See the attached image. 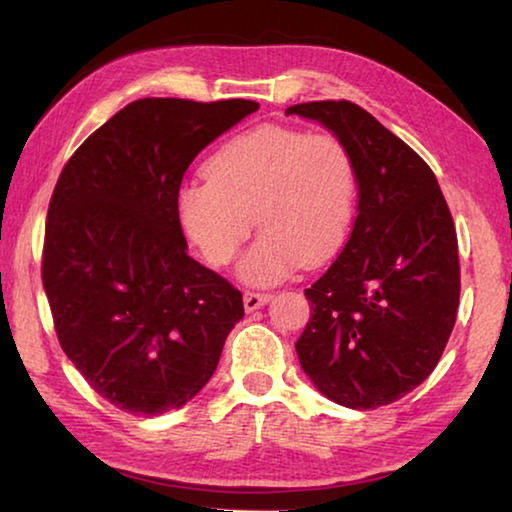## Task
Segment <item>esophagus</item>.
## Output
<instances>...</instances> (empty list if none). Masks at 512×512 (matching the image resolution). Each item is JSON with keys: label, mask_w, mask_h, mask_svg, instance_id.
Segmentation results:
<instances>
[{"label": "esophagus", "mask_w": 512, "mask_h": 512, "mask_svg": "<svg viewBox=\"0 0 512 512\" xmlns=\"http://www.w3.org/2000/svg\"><path fill=\"white\" fill-rule=\"evenodd\" d=\"M268 300H271V293H259V291H246L244 293L246 311H255L259 307H264Z\"/></svg>", "instance_id": "obj_1"}]
</instances>
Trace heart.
<instances>
[{"instance_id": "b5f03b06", "label": "heart", "mask_w": 512, "mask_h": 512, "mask_svg": "<svg viewBox=\"0 0 512 512\" xmlns=\"http://www.w3.org/2000/svg\"><path fill=\"white\" fill-rule=\"evenodd\" d=\"M205 173L178 187L180 225L207 262L228 266L257 223L262 237L239 266L250 284L282 282L300 262L323 264L350 235L359 173L332 133L255 126L225 142Z\"/></svg>"}]
</instances>
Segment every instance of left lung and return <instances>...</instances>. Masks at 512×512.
Segmentation results:
<instances>
[{
    "label": "left lung",
    "mask_w": 512,
    "mask_h": 512,
    "mask_svg": "<svg viewBox=\"0 0 512 512\" xmlns=\"http://www.w3.org/2000/svg\"><path fill=\"white\" fill-rule=\"evenodd\" d=\"M287 115L341 137L359 173L348 244L305 289L300 366L336 404L377 409L431 375L454 329L461 266L452 212L429 164L357 103L309 101Z\"/></svg>",
    "instance_id": "8db88e82"
}]
</instances>
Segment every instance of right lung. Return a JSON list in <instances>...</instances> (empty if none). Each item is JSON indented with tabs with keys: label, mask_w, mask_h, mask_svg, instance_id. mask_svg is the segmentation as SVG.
<instances>
[{
	"label": "right lung",
	"mask_w": 512,
	"mask_h": 512,
	"mask_svg": "<svg viewBox=\"0 0 512 512\" xmlns=\"http://www.w3.org/2000/svg\"><path fill=\"white\" fill-rule=\"evenodd\" d=\"M257 108L246 99L133 101L60 171L42 284L60 348L121 411L187 404L244 316L241 291L187 255L176 192L196 155Z\"/></svg>",
	"instance_id": "obj_1"
}]
</instances>
